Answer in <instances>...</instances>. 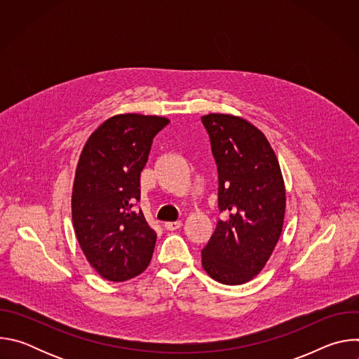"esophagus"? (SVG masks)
<instances>
[{
	"mask_svg": "<svg viewBox=\"0 0 359 359\" xmlns=\"http://www.w3.org/2000/svg\"><path fill=\"white\" fill-rule=\"evenodd\" d=\"M182 226H183V223H182V222H168V223H165V229H166V230H169V231L179 230Z\"/></svg>",
	"mask_w": 359,
	"mask_h": 359,
	"instance_id": "esophagus-1",
	"label": "esophagus"
}]
</instances>
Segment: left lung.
I'll return each mask as SVG.
<instances>
[{
    "label": "left lung",
    "instance_id": "8db88e82",
    "mask_svg": "<svg viewBox=\"0 0 359 359\" xmlns=\"http://www.w3.org/2000/svg\"><path fill=\"white\" fill-rule=\"evenodd\" d=\"M219 173V220L201 264L213 280L238 285L252 280L270 260L283 231L285 184L266 135L230 114L201 116Z\"/></svg>",
    "mask_w": 359,
    "mask_h": 359
}]
</instances>
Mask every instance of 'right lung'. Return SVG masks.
<instances>
[{
  "label": "right lung",
  "mask_w": 359,
  "mask_h": 359,
  "mask_svg": "<svg viewBox=\"0 0 359 359\" xmlns=\"http://www.w3.org/2000/svg\"><path fill=\"white\" fill-rule=\"evenodd\" d=\"M169 122L156 115H115L82 149L72 187V223L86 260L105 280H130L151 260L156 233L135 204L153 137Z\"/></svg>",
  "instance_id": "1"
}]
</instances>
